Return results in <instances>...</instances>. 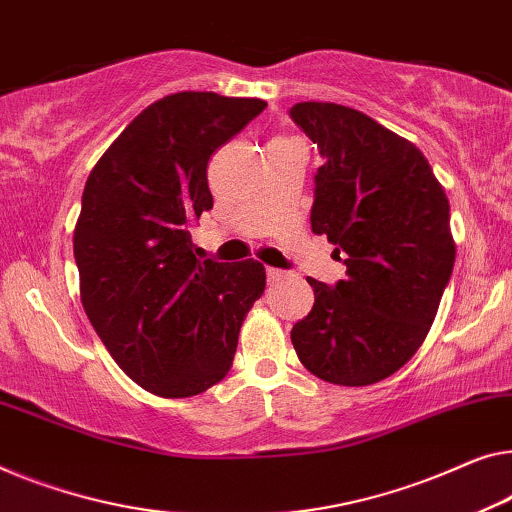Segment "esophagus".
<instances>
[{
	"label": "esophagus",
	"mask_w": 512,
	"mask_h": 512,
	"mask_svg": "<svg viewBox=\"0 0 512 512\" xmlns=\"http://www.w3.org/2000/svg\"><path fill=\"white\" fill-rule=\"evenodd\" d=\"M266 278H269V282H278V280L285 278V271L273 269V266H269V269H266Z\"/></svg>",
	"instance_id": "34e87169"
}]
</instances>
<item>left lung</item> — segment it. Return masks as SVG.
I'll return each mask as SVG.
<instances>
[{"label": "left lung", "mask_w": 512, "mask_h": 512, "mask_svg": "<svg viewBox=\"0 0 512 512\" xmlns=\"http://www.w3.org/2000/svg\"><path fill=\"white\" fill-rule=\"evenodd\" d=\"M317 144L310 225L345 255V280L308 278L315 305L292 345L312 375L338 386L391 377L423 345L451 280L455 241L446 190L416 144L338 103H296Z\"/></svg>", "instance_id": "obj_1"}]
</instances>
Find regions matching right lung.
<instances>
[{
	"instance_id": "1",
	"label": "right lung",
	"mask_w": 512,
	"mask_h": 512,
	"mask_svg": "<svg viewBox=\"0 0 512 512\" xmlns=\"http://www.w3.org/2000/svg\"><path fill=\"white\" fill-rule=\"evenodd\" d=\"M266 108L179 91L151 103L94 165L73 234L80 299L121 370L160 398H190L232 368L243 319L264 294L255 259H197L188 225L213 207V151Z\"/></svg>"
}]
</instances>
